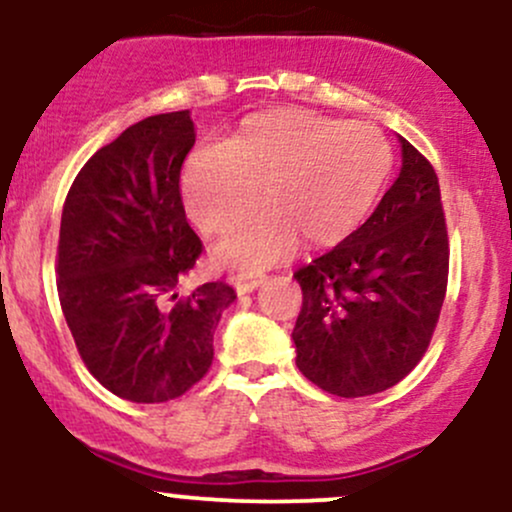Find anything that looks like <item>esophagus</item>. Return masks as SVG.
Instances as JSON below:
<instances>
[{"instance_id":"esophagus-1","label":"esophagus","mask_w":512,"mask_h":512,"mask_svg":"<svg viewBox=\"0 0 512 512\" xmlns=\"http://www.w3.org/2000/svg\"><path fill=\"white\" fill-rule=\"evenodd\" d=\"M262 282H265V274H233L230 277V284L235 286L238 294H247V291L257 289Z\"/></svg>"}]
</instances>
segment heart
<instances>
[{
	"label": "heart",
	"mask_w": 512,
	"mask_h": 512,
	"mask_svg": "<svg viewBox=\"0 0 512 512\" xmlns=\"http://www.w3.org/2000/svg\"><path fill=\"white\" fill-rule=\"evenodd\" d=\"M391 170L386 138L367 123H345L306 109L250 116L223 143L189 155L179 179L184 211L201 233H226L218 245L230 265L260 269L284 260L299 235L335 245L359 226Z\"/></svg>",
	"instance_id": "1"
}]
</instances>
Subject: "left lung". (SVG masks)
Returning a JSON list of instances; mask_svg holds the SVG:
<instances>
[{
	"label": "left lung",
	"mask_w": 512,
	"mask_h": 512,
	"mask_svg": "<svg viewBox=\"0 0 512 512\" xmlns=\"http://www.w3.org/2000/svg\"><path fill=\"white\" fill-rule=\"evenodd\" d=\"M401 148V174L372 216L294 272L296 367L333 396H372L406 379L440 320L449 274L440 182L406 138Z\"/></svg>",
	"instance_id": "left-lung-1"
}]
</instances>
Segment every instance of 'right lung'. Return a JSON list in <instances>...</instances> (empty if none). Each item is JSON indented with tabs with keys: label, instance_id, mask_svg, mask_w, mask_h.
Here are the masks:
<instances>
[{
	"label": "right lung",
	"instance_id": "1",
	"mask_svg": "<svg viewBox=\"0 0 512 512\" xmlns=\"http://www.w3.org/2000/svg\"><path fill=\"white\" fill-rule=\"evenodd\" d=\"M194 140L189 111L133 123L84 162L60 218L67 328L89 374L133 403L172 401L199 384L235 301L223 279L174 294L204 252L179 194Z\"/></svg>",
	"mask_w": 512,
	"mask_h": 512
}]
</instances>
